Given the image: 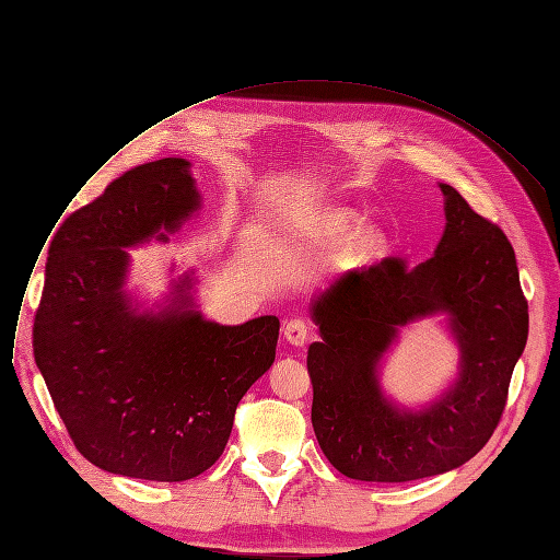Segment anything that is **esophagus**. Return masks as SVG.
<instances>
[{"label": "esophagus", "mask_w": 560, "mask_h": 560, "mask_svg": "<svg viewBox=\"0 0 560 560\" xmlns=\"http://www.w3.org/2000/svg\"><path fill=\"white\" fill-rule=\"evenodd\" d=\"M282 335H284V339H287L291 346L301 348V346H305L307 339H310V325H307V320H303V318H289V320L284 323V327H282Z\"/></svg>", "instance_id": "esophagus-1"}]
</instances>
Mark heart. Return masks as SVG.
Masks as SVG:
<instances>
[{"mask_svg": "<svg viewBox=\"0 0 560 560\" xmlns=\"http://www.w3.org/2000/svg\"><path fill=\"white\" fill-rule=\"evenodd\" d=\"M305 235L320 248L339 244V261L354 271L373 267L390 248V233L382 221H359V212L346 206L318 208L305 225Z\"/></svg>", "mask_w": 560, "mask_h": 560, "instance_id": "b5f03b06", "label": "heart"}]
</instances>
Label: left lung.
Listing matches in <instances>:
<instances>
[{
	"label": "left lung",
	"instance_id": "8db88e82",
	"mask_svg": "<svg viewBox=\"0 0 560 560\" xmlns=\"http://www.w3.org/2000/svg\"><path fill=\"white\" fill-rule=\"evenodd\" d=\"M439 187L445 228L430 259L405 269L388 257L339 276L310 305L320 335L307 350L314 434L350 479L400 483L470 462L495 432L527 346L513 246L452 185ZM432 315L446 316L459 373L432 404L405 408L381 388V361L402 326Z\"/></svg>",
	"mask_w": 560,
	"mask_h": 560
}]
</instances>
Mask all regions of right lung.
Listing matches in <instances>:
<instances>
[{
  "mask_svg": "<svg viewBox=\"0 0 560 560\" xmlns=\"http://www.w3.org/2000/svg\"><path fill=\"white\" fill-rule=\"evenodd\" d=\"M199 210L191 162L162 158L113 180L49 244L33 354L77 450L106 472L199 477L223 454L246 390L273 366L278 316L208 320L194 271L151 307L126 289V248L170 242Z\"/></svg>",
  "mask_w": 560,
  "mask_h": 560,
  "instance_id": "add662e5",
  "label": "right lung"
}]
</instances>
